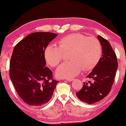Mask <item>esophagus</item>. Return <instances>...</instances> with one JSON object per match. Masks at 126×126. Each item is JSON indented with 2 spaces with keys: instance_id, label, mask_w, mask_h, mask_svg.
<instances>
[{
  "instance_id": "obj_1",
  "label": "esophagus",
  "mask_w": 126,
  "mask_h": 126,
  "mask_svg": "<svg viewBox=\"0 0 126 126\" xmlns=\"http://www.w3.org/2000/svg\"><path fill=\"white\" fill-rule=\"evenodd\" d=\"M65 80L68 81H72L74 80V79H66Z\"/></svg>"
}]
</instances>
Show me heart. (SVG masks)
<instances>
[{"mask_svg": "<svg viewBox=\"0 0 126 126\" xmlns=\"http://www.w3.org/2000/svg\"><path fill=\"white\" fill-rule=\"evenodd\" d=\"M59 46L50 44L45 52L46 61L51 67H55L70 52L69 62L63 63L56 70V75L63 78H72L83 70L89 71L95 68L102 53L99 40L94 36L87 37L73 33L63 37L58 41Z\"/></svg>", "mask_w": 126, "mask_h": 126, "instance_id": "1", "label": "heart"}]
</instances>
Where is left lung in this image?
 <instances>
[{"label":"left lung","mask_w":126,"mask_h":126,"mask_svg":"<svg viewBox=\"0 0 126 126\" xmlns=\"http://www.w3.org/2000/svg\"><path fill=\"white\" fill-rule=\"evenodd\" d=\"M98 39L102 47V57L86 77L93 81L83 82L82 88L76 93L79 100L88 104L98 102L109 94L118 66L116 54L108 40L100 35Z\"/></svg>","instance_id":"1"}]
</instances>
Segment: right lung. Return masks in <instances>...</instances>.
<instances>
[{
    "mask_svg": "<svg viewBox=\"0 0 126 126\" xmlns=\"http://www.w3.org/2000/svg\"><path fill=\"white\" fill-rule=\"evenodd\" d=\"M58 36L51 32H33L14 47L10 64V77L17 93L26 103L40 106L52 98L58 81L46 67L45 51Z\"/></svg>",
    "mask_w": 126,
    "mask_h": 126,
    "instance_id": "obj_1",
    "label": "right lung"
}]
</instances>
